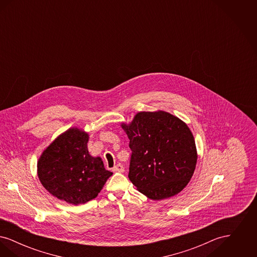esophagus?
I'll return each mask as SVG.
<instances>
[{"label":"esophagus","instance_id":"obj_1","mask_svg":"<svg viewBox=\"0 0 257 257\" xmlns=\"http://www.w3.org/2000/svg\"><path fill=\"white\" fill-rule=\"evenodd\" d=\"M112 171H114V172H123V171H124V167L119 163V164L115 165V166L112 168Z\"/></svg>","mask_w":257,"mask_h":257}]
</instances>
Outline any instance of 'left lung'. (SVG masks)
<instances>
[{
    "instance_id": "1",
    "label": "left lung",
    "mask_w": 257,
    "mask_h": 257,
    "mask_svg": "<svg viewBox=\"0 0 257 257\" xmlns=\"http://www.w3.org/2000/svg\"><path fill=\"white\" fill-rule=\"evenodd\" d=\"M132 151L129 174L138 191L160 200L177 195L196 169L194 136L187 124L169 112L141 111L123 124Z\"/></svg>"
}]
</instances>
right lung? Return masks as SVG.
<instances>
[{"instance_id": "right-lung-1", "label": "right lung", "mask_w": 257, "mask_h": 257, "mask_svg": "<svg viewBox=\"0 0 257 257\" xmlns=\"http://www.w3.org/2000/svg\"><path fill=\"white\" fill-rule=\"evenodd\" d=\"M88 135L77 128L58 137L42 153L37 163L43 187L59 199L74 205L95 198L112 174L101 158L87 150Z\"/></svg>"}]
</instances>
